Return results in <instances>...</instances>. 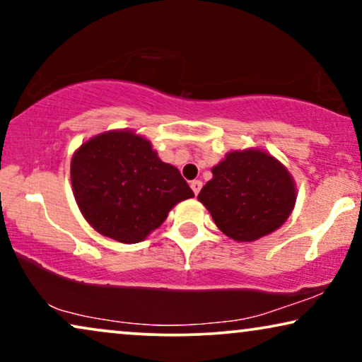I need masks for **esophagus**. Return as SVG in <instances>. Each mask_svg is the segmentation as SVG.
I'll return each mask as SVG.
<instances>
[{
	"label": "esophagus",
	"mask_w": 362,
	"mask_h": 362,
	"mask_svg": "<svg viewBox=\"0 0 362 362\" xmlns=\"http://www.w3.org/2000/svg\"><path fill=\"white\" fill-rule=\"evenodd\" d=\"M201 187H202V182H201L199 180H196V181H192V182H191V189H192V191H194V194H196V196H197V194H199Z\"/></svg>",
	"instance_id": "obj_1"
}]
</instances>
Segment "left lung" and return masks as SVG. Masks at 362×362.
Listing matches in <instances>:
<instances>
[{
	"label": "left lung",
	"instance_id": "8db88e82",
	"mask_svg": "<svg viewBox=\"0 0 362 362\" xmlns=\"http://www.w3.org/2000/svg\"><path fill=\"white\" fill-rule=\"evenodd\" d=\"M216 226L239 242L260 239L284 224L295 206L290 173L260 150L232 151L212 168L197 196Z\"/></svg>",
	"mask_w": 362,
	"mask_h": 362
}]
</instances>
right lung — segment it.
Masks as SVG:
<instances>
[{"label":"right lung","instance_id":"obj_1","mask_svg":"<svg viewBox=\"0 0 362 362\" xmlns=\"http://www.w3.org/2000/svg\"><path fill=\"white\" fill-rule=\"evenodd\" d=\"M71 180L88 224L123 244L141 242L177 202L194 196L181 173L133 132L102 133L83 143L72 158Z\"/></svg>","mask_w":362,"mask_h":362}]
</instances>
